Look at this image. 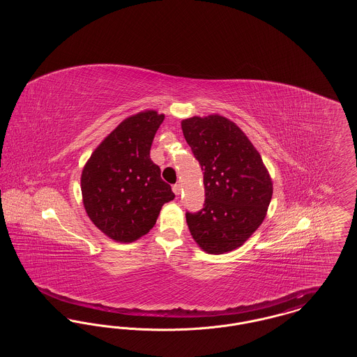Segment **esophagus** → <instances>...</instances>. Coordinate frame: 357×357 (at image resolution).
Masks as SVG:
<instances>
[{"mask_svg":"<svg viewBox=\"0 0 357 357\" xmlns=\"http://www.w3.org/2000/svg\"><path fill=\"white\" fill-rule=\"evenodd\" d=\"M181 190H182V186H181L179 183H176V185L172 186V191H174L175 195H179V194H181Z\"/></svg>","mask_w":357,"mask_h":357,"instance_id":"1","label":"esophagus"}]
</instances>
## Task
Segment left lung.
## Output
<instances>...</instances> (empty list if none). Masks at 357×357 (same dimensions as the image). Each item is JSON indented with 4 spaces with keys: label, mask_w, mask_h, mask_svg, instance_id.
Here are the masks:
<instances>
[{
    "label": "left lung",
    "mask_w": 357,
    "mask_h": 357,
    "mask_svg": "<svg viewBox=\"0 0 357 357\" xmlns=\"http://www.w3.org/2000/svg\"><path fill=\"white\" fill-rule=\"evenodd\" d=\"M181 126L204 171V207L197 214H186L191 237L207 255L236 250L266 217L272 176L234 121L213 114L187 118Z\"/></svg>",
    "instance_id": "left-lung-1"
}]
</instances>
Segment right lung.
I'll return each mask as SVG.
<instances>
[{"label":"right lung","instance_id":"1","mask_svg":"<svg viewBox=\"0 0 357 357\" xmlns=\"http://www.w3.org/2000/svg\"><path fill=\"white\" fill-rule=\"evenodd\" d=\"M165 114L144 109L102 139L82 171L85 213L107 237L130 243L146 236L162 206L175 198L150 158Z\"/></svg>","mask_w":357,"mask_h":357}]
</instances>
